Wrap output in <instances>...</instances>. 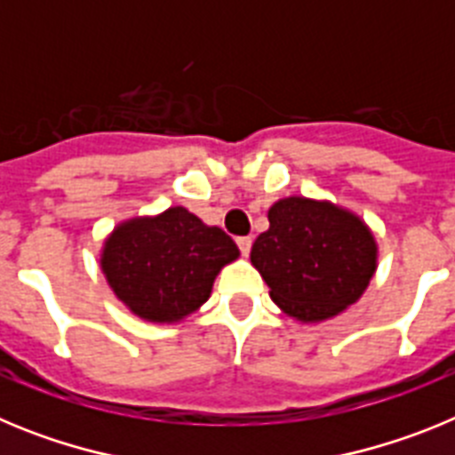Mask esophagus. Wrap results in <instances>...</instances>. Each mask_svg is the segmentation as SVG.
Returning a JSON list of instances; mask_svg holds the SVG:
<instances>
[{
	"label": "esophagus",
	"instance_id": "34e87169",
	"mask_svg": "<svg viewBox=\"0 0 455 455\" xmlns=\"http://www.w3.org/2000/svg\"><path fill=\"white\" fill-rule=\"evenodd\" d=\"M236 246H239L241 255L248 257V252H251V248H252V239L251 236H239V239H236Z\"/></svg>",
	"mask_w": 455,
	"mask_h": 455
}]
</instances>
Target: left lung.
Segmentation results:
<instances>
[{
  "label": "left lung",
  "instance_id": "1",
  "mask_svg": "<svg viewBox=\"0 0 455 455\" xmlns=\"http://www.w3.org/2000/svg\"><path fill=\"white\" fill-rule=\"evenodd\" d=\"M252 267L271 300L300 323H319L357 303L378 267V243L363 219L328 200L289 196L268 209Z\"/></svg>",
  "mask_w": 455,
  "mask_h": 455
}]
</instances>
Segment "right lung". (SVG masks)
<instances>
[{"label":"right lung","instance_id":"obj_1","mask_svg":"<svg viewBox=\"0 0 455 455\" xmlns=\"http://www.w3.org/2000/svg\"><path fill=\"white\" fill-rule=\"evenodd\" d=\"M239 248L216 225L184 207L136 216L104 239L100 267L111 291L132 315L178 323L207 303L216 275Z\"/></svg>","mask_w":455,"mask_h":455}]
</instances>
